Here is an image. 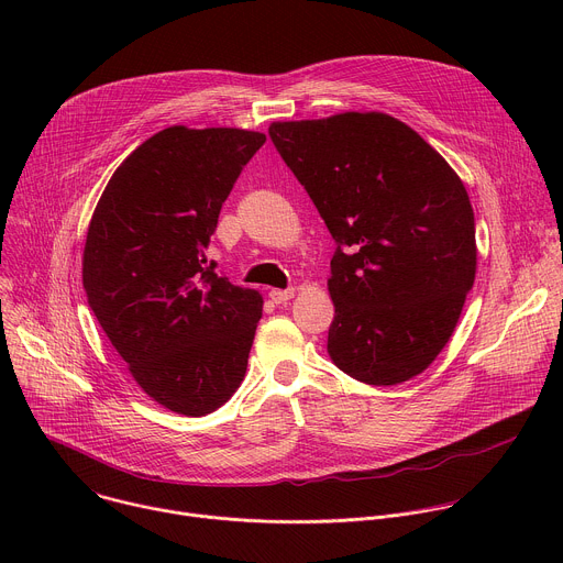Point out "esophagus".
<instances>
[{
    "mask_svg": "<svg viewBox=\"0 0 563 563\" xmlns=\"http://www.w3.org/2000/svg\"><path fill=\"white\" fill-rule=\"evenodd\" d=\"M294 294H296L294 287H291V289H272V291H269V298H272L276 305H283V302L291 300Z\"/></svg>",
    "mask_w": 563,
    "mask_h": 563,
    "instance_id": "1",
    "label": "esophagus"
}]
</instances>
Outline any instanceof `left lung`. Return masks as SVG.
<instances>
[{"mask_svg": "<svg viewBox=\"0 0 563 563\" xmlns=\"http://www.w3.org/2000/svg\"><path fill=\"white\" fill-rule=\"evenodd\" d=\"M269 137L336 243L332 361L367 385L421 374L474 283V213L461 178L385 113L274 122Z\"/></svg>", "mask_w": 563, "mask_h": 563, "instance_id": "8db88e82", "label": "left lung"}]
</instances>
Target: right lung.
Returning <instances> with one entry per match:
<instances>
[{
  "label": "right lung",
  "mask_w": 563,
  "mask_h": 563,
  "mask_svg": "<svg viewBox=\"0 0 563 563\" xmlns=\"http://www.w3.org/2000/svg\"><path fill=\"white\" fill-rule=\"evenodd\" d=\"M265 140L245 129L159 131L115 169L89 224V305L137 385L178 415L218 410L247 372L263 298L220 276L207 247Z\"/></svg>",
  "instance_id": "obj_1"
}]
</instances>
